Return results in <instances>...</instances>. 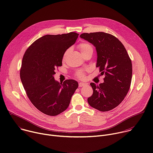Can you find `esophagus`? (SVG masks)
<instances>
[{"label": "esophagus", "mask_w": 153, "mask_h": 153, "mask_svg": "<svg viewBox=\"0 0 153 153\" xmlns=\"http://www.w3.org/2000/svg\"><path fill=\"white\" fill-rule=\"evenodd\" d=\"M85 85H86V83H83V82L79 83V87H82V86H84Z\"/></svg>", "instance_id": "obj_1"}]
</instances>
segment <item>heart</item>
I'll list each match as a JSON object with an SVG mask.
<instances>
[{
    "instance_id": "1",
    "label": "heart",
    "mask_w": 153,
    "mask_h": 153,
    "mask_svg": "<svg viewBox=\"0 0 153 153\" xmlns=\"http://www.w3.org/2000/svg\"><path fill=\"white\" fill-rule=\"evenodd\" d=\"M80 51H81L82 54H84L86 52H88L89 51H93V47L89 44V43H82L80 44L78 46ZM68 53V50H67L65 53V56L66 55L67 53ZM76 76L77 78L80 79H83L85 78V73L82 70H79L76 73Z\"/></svg>"
}]
</instances>
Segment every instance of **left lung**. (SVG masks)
I'll list each match as a JSON object with an SVG mask.
<instances>
[{
  "instance_id": "obj_1",
  "label": "left lung",
  "mask_w": 153,
  "mask_h": 153,
  "mask_svg": "<svg viewBox=\"0 0 153 153\" xmlns=\"http://www.w3.org/2000/svg\"><path fill=\"white\" fill-rule=\"evenodd\" d=\"M80 38L96 47V67L104 82L90 85L93 95L88 98L89 105L100 111H108L117 106L126 96L132 78V63L122 42L115 36L103 32L83 33Z\"/></svg>"
}]
</instances>
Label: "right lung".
I'll return each instance as SVG.
<instances>
[{"label":"right lung","mask_w":153,"mask_h":153,"mask_svg":"<svg viewBox=\"0 0 153 153\" xmlns=\"http://www.w3.org/2000/svg\"><path fill=\"white\" fill-rule=\"evenodd\" d=\"M78 36L74 32L43 36L24 54L20 71L22 83L31 103L45 114L54 116L66 110L78 88L74 80L60 83L54 77L56 68L62 66L65 52L74 44Z\"/></svg>","instance_id":"obj_1"}]
</instances>
